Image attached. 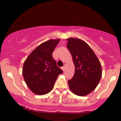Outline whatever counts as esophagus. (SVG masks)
I'll list each match as a JSON object with an SVG mask.
<instances>
[{
  "mask_svg": "<svg viewBox=\"0 0 121 121\" xmlns=\"http://www.w3.org/2000/svg\"><path fill=\"white\" fill-rule=\"evenodd\" d=\"M61 69H62V70H63V71H64V70H65V66H62V67H61Z\"/></svg>",
  "mask_w": 121,
  "mask_h": 121,
  "instance_id": "obj_1",
  "label": "esophagus"
}]
</instances>
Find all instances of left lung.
Listing matches in <instances>:
<instances>
[{
  "instance_id": "8db88e82",
  "label": "left lung",
  "mask_w": 121,
  "mask_h": 121,
  "mask_svg": "<svg viewBox=\"0 0 121 121\" xmlns=\"http://www.w3.org/2000/svg\"><path fill=\"white\" fill-rule=\"evenodd\" d=\"M67 40V48L75 66L74 76L68 81L69 88L76 95H86L95 89L100 81L101 63L86 43L77 38Z\"/></svg>"
}]
</instances>
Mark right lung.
Masks as SVG:
<instances>
[{"label": "right lung", "mask_w": 121, "mask_h": 121, "mask_svg": "<svg viewBox=\"0 0 121 121\" xmlns=\"http://www.w3.org/2000/svg\"><path fill=\"white\" fill-rule=\"evenodd\" d=\"M60 39L49 40L39 45L24 61L23 75L32 92L44 95L50 92L59 74L63 73L57 66L52 53Z\"/></svg>", "instance_id": "add662e5"}]
</instances>
